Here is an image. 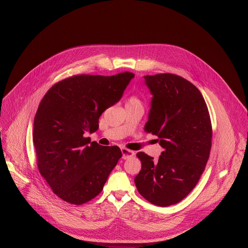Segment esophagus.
Listing matches in <instances>:
<instances>
[{"label": "esophagus", "instance_id": "1", "mask_svg": "<svg viewBox=\"0 0 248 248\" xmlns=\"http://www.w3.org/2000/svg\"><path fill=\"white\" fill-rule=\"evenodd\" d=\"M122 153H123V158L124 160L128 159V158H131L134 156V152L127 149V148H122Z\"/></svg>", "mask_w": 248, "mask_h": 248}]
</instances>
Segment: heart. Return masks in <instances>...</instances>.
<instances>
[{
  "label": "heart",
  "instance_id": "obj_1",
  "mask_svg": "<svg viewBox=\"0 0 248 248\" xmlns=\"http://www.w3.org/2000/svg\"><path fill=\"white\" fill-rule=\"evenodd\" d=\"M131 103H139V100L135 96H131L128 98L127 104H131Z\"/></svg>",
  "mask_w": 248,
  "mask_h": 248
}]
</instances>
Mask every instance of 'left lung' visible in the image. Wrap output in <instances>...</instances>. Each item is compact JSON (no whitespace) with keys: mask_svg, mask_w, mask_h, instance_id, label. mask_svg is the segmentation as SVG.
Here are the masks:
<instances>
[{"mask_svg":"<svg viewBox=\"0 0 248 248\" xmlns=\"http://www.w3.org/2000/svg\"><path fill=\"white\" fill-rule=\"evenodd\" d=\"M153 98L145 130L164 148L159 159L138 152L141 170L134 183L150 203H179L197 185L212 146V124L201 92L172 74L144 77Z\"/></svg>","mask_w":248,"mask_h":248,"instance_id":"8db88e82","label":"left lung"}]
</instances>
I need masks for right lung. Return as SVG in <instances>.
Here are the masks:
<instances>
[{
    "instance_id": "add662e5",
    "label": "right lung",
    "mask_w": 248,
    "mask_h": 248,
    "mask_svg": "<svg viewBox=\"0 0 248 248\" xmlns=\"http://www.w3.org/2000/svg\"><path fill=\"white\" fill-rule=\"evenodd\" d=\"M133 77L73 76L41 100L33 128L37 167L63 201L81 205L95 198L123 156L118 146H101L84 134L99 128L100 116L122 98Z\"/></svg>"
}]
</instances>
